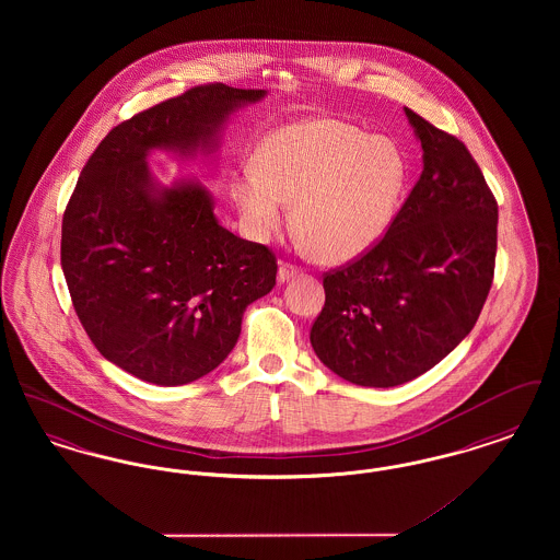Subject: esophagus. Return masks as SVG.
I'll return each mask as SVG.
<instances>
[{"label":"esophagus","mask_w":560,"mask_h":560,"mask_svg":"<svg viewBox=\"0 0 560 560\" xmlns=\"http://www.w3.org/2000/svg\"><path fill=\"white\" fill-rule=\"evenodd\" d=\"M298 275H300L298 268L281 262V265H279V272H277V281H279V283H290Z\"/></svg>","instance_id":"esophagus-1"}]
</instances>
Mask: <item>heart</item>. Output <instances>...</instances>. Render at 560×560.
Masks as SVG:
<instances>
[{"label": "heart", "instance_id": "heart-1", "mask_svg": "<svg viewBox=\"0 0 560 560\" xmlns=\"http://www.w3.org/2000/svg\"><path fill=\"white\" fill-rule=\"evenodd\" d=\"M407 180L399 147L338 119H304L270 133L256 167L231 180L245 233L272 240L290 222L325 262L368 254L393 224Z\"/></svg>", "mask_w": 560, "mask_h": 560}]
</instances>
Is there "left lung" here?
Returning <instances> with one entry per match:
<instances>
[{
  "instance_id": "1",
  "label": "left lung",
  "mask_w": 560,
  "mask_h": 560,
  "mask_svg": "<svg viewBox=\"0 0 560 560\" xmlns=\"http://www.w3.org/2000/svg\"><path fill=\"white\" fill-rule=\"evenodd\" d=\"M424 170L384 240L325 275L311 329L320 363L357 386L390 388L432 370L475 327L493 279L498 203L452 133L405 108Z\"/></svg>"
}]
</instances>
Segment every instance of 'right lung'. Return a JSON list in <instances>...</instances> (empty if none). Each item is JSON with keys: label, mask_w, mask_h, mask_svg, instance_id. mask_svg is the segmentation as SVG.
Instances as JSON below:
<instances>
[{"label": "right lung", "mask_w": 560, "mask_h": 560, "mask_svg": "<svg viewBox=\"0 0 560 560\" xmlns=\"http://www.w3.org/2000/svg\"><path fill=\"white\" fill-rule=\"evenodd\" d=\"M267 90L199 85L133 115L81 170L62 218L60 265L81 325L113 365L158 386L213 372L245 308L275 288L268 247L226 231L195 178L161 183L149 158L215 161L235 113Z\"/></svg>", "instance_id": "add662e5"}]
</instances>
